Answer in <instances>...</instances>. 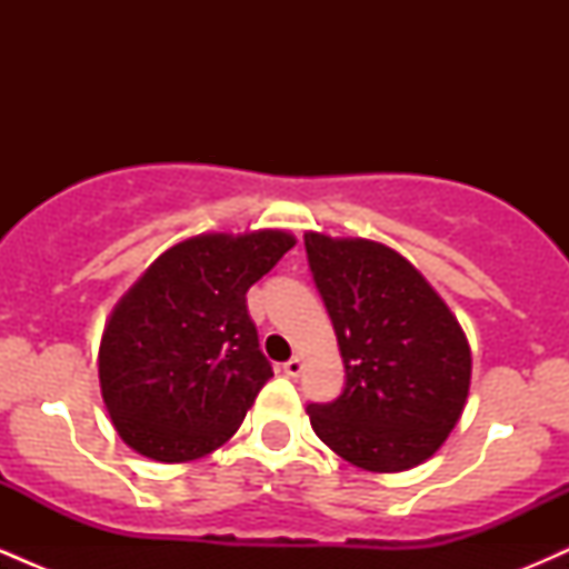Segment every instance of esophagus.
<instances>
[{"mask_svg":"<svg viewBox=\"0 0 569 569\" xmlns=\"http://www.w3.org/2000/svg\"><path fill=\"white\" fill-rule=\"evenodd\" d=\"M302 369H305V363H302V358H289V361L283 363V371L289 377H299L302 375Z\"/></svg>","mask_w":569,"mask_h":569,"instance_id":"34e87169","label":"esophagus"}]
</instances>
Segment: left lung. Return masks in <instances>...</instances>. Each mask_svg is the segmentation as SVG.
Returning <instances> with one entry per match:
<instances>
[{"label":"left lung","mask_w":569,"mask_h":569,"mask_svg":"<svg viewBox=\"0 0 569 569\" xmlns=\"http://www.w3.org/2000/svg\"><path fill=\"white\" fill-rule=\"evenodd\" d=\"M305 251L345 363L342 393L307 403L312 430L363 471L420 466L466 407L471 348L460 323L393 248L307 232Z\"/></svg>","instance_id":"1"}]
</instances>
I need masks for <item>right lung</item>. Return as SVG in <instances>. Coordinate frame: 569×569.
I'll return each instance as SVG.
<instances>
[{
	"label": "right lung",
	"mask_w": 569,
	"mask_h": 569,
	"mask_svg": "<svg viewBox=\"0 0 569 569\" xmlns=\"http://www.w3.org/2000/svg\"><path fill=\"white\" fill-rule=\"evenodd\" d=\"M297 240L289 232L198 234L136 280L98 350L101 396L128 447L160 462L213 452L272 377L246 291Z\"/></svg>",
	"instance_id": "right-lung-1"
}]
</instances>
